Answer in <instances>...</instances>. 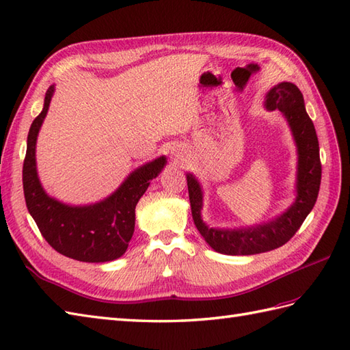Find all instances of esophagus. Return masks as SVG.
I'll list each match as a JSON object with an SVG mask.
<instances>
[{
  "label": "esophagus",
  "mask_w": 350,
  "mask_h": 350,
  "mask_svg": "<svg viewBox=\"0 0 350 350\" xmlns=\"http://www.w3.org/2000/svg\"><path fill=\"white\" fill-rule=\"evenodd\" d=\"M176 156H177V158H183V156H182V154H180L179 152H177V153H176Z\"/></svg>",
  "instance_id": "34e87169"
}]
</instances>
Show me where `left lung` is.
<instances>
[{
  "instance_id": "8db88e82",
  "label": "left lung",
  "mask_w": 350,
  "mask_h": 350,
  "mask_svg": "<svg viewBox=\"0 0 350 350\" xmlns=\"http://www.w3.org/2000/svg\"><path fill=\"white\" fill-rule=\"evenodd\" d=\"M265 108L278 109L288 123L298 153L295 202L277 217L250 227H209L202 218L203 189L197 177L187 173L192 219L211 248L227 256H251L280 248L292 239L314 207L322 179L319 141L306 111L304 96L292 83H280L266 93Z\"/></svg>"
}]
</instances>
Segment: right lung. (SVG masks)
I'll list each match as a JSON object with an SVG mask.
<instances>
[{
	"label": "right lung",
	"instance_id": "add662e5",
	"mask_svg": "<svg viewBox=\"0 0 350 350\" xmlns=\"http://www.w3.org/2000/svg\"><path fill=\"white\" fill-rule=\"evenodd\" d=\"M55 85L44 94L42 113L34 118L27 138V154L22 168L24 196L28 212L42 236L60 254L87 263H103L122 257L135 228V206L148 185L167 163L159 156L135 168L113 194L92 204H68L43 189L36 165V143Z\"/></svg>",
	"mask_w": 350,
	"mask_h": 350
}]
</instances>
